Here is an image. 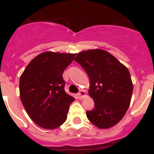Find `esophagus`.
<instances>
[{
    "instance_id": "1",
    "label": "esophagus",
    "mask_w": 154,
    "mask_h": 154,
    "mask_svg": "<svg viewBox=\"0 0 154 154\" xmlns=\"http://www.w3.org/2000/svg\"><path fill=\"white\" fill-rule=\"evenodd\" d=\"M77 95H78V97H79V98L82 99V97H83L85 95V90H81V91L78 93V94H77Z\"/></svg>"
}]
</instances>
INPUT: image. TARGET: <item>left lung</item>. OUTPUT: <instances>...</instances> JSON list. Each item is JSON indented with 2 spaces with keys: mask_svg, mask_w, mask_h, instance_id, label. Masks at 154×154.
<instances>
[{
  "mask_svg": "<svg viewBox=\"0 0 154 154\" xmlns=\"http://www.w3.org/2000/svg\"><path fill=\"white\" fill-rule=\"evenodd\" d=\"M74 60L85 70L90 81L89 94L94 108L86 111L89 122L100 129L117 124L131 101L134 87L128 69L102 49L81 52Z\"/></svg>",
  "mask_w": 154,
  "mask_h": 154,
  "instance_id": "obj_1",
  "label": "left lung"
}]
</instances>
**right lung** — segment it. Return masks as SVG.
I'll return each mask as SVG.
<instances>
[{"instance_id": "add662e5", "label": "right lung", "mask_w": 154, "mask_h": 154, "mask_svg": "<svg viewBox=\"0 0 154 154\" xmlns=\"http://www.w3.org/2000/svg\"><path fill=\"white\" fill-rule=\"evenodd\" d=\"M75 53L45 52L33 58L20 78V97L28 115L42 128L53 129L66 121L74 101L65 91L64 70Z\"/></svg>"}]
</instances>
